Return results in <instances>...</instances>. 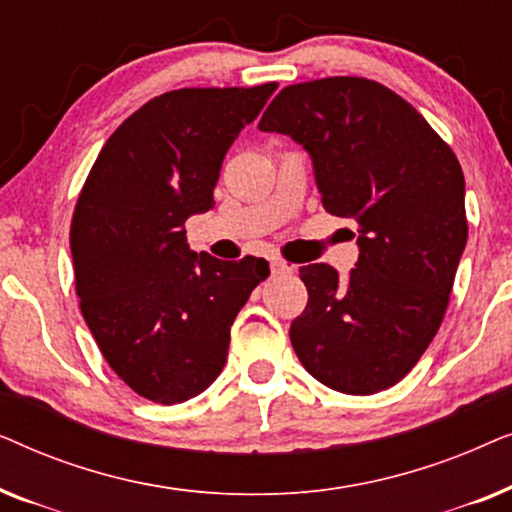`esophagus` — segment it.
<instances>
[{
    "instance_id": "34e87169",
    "label": "esophagus",
    "mask_w": 512,
    "mask_h": 512,
    "mask_svg": "<svg viewBox=\"0 0 512 512\" xmlns=\"http://www.w3.org/2000/svg\"><path fill=\"white\" fill-rule=\"evenodd\" d=\"M270 272H272V275H284V272H291V268L284 261H277V258H272Z\"/></svg>"
}]
</instances>
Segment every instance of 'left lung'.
<instances>
[{"label": "left lung", "instance_id": "8db88e82", "mask_svg": "<svg viewBox=\"0 0 512 512\" xmlns=\"http://www.w3.org/2000/svg\"><path fill=\"white\" fill-rule=\"evenodd\" d=\"M258 128L303 146L326 212L356 221L349 277L300 268L310 298L289 331L300 363L342 394L394 387L438 333L466 247L457 156L410 102L361 76L286 86Z\"/></svg>", "mask_w": 512, "mask_h": 512}]
</instances>
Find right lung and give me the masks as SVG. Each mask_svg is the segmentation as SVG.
Instances as JSON below:
<instances>
[{
  "label": "right lung",
  "instance_id": "1",
  "mask_svg": "<svg viewBox=\"0 0 512 512\" xmlns=\"http://www.w3.org/2000/svg\"><path fill=\"white\" fill-rule=\"evenodd\" d=\"M277 83L153 97L102 146L76 202L83 319L111 370L153 403H184L223 370L230 326L268 261L188 249V216L214 207L221 163Z\"/></svg>",
  "mask_w": 512,
  "mask_h": 512
}]
</instances>
